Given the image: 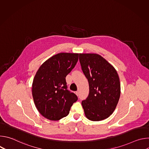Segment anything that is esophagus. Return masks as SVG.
I'll use <instances>...</instances> for the list:
<instances>
[{"instance_id": "obj_1", "label": "esophagus", "mask_w": 149, "mask_h": 149, "mask_svg": "<svg viewBox=\"0 0 149 149\" xmlns=\"http://www.w3.org/2000/svg\"><path fill=\"white\" fill-rule=\"evenodd\" d=\"M75 94H76V95H77V96L79 95V92H78V91H76V92H75Z\"/></svg>"}]
</instances>
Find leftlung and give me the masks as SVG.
Returning <instances> with one entry per match:
<instances>
[{
  "label": "left lung",
  "mask_w": 149,
  "mask_h": 149,
  "mask_svg": "<svg viewBox=\"0 0 149 149\" xmlns=\"http://www.w3.org/2000/svg\"><path fill=\"white\" fill-rule=\"evenodd\" d=\"M82 71L89 84V94L82 101L85 115L91 121L108 118L120 96V82L115 68L96 54H79Z\"/></svg>",
  "instance_id": "left-lung-1"
}]
</instances>
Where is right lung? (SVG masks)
Instances as JSON below:
<instances>
[{"instance_id":"obj_1","label":"right lung","mask_w":149,"mask_h":149,"mask_svg":"<svg viewBox=\"0 0 149 149\" xmlns=\"http://www.w3.org/2000/svg\"><path fill=\"white\" fill-rule=\"evenodd\" d=\"M78 54L59 53L47 60L38 69L32 84V96L42 116L50 120L66 117L78 100L69 91L65 79L78 60Z\"/></svg>"}]
</instances>
